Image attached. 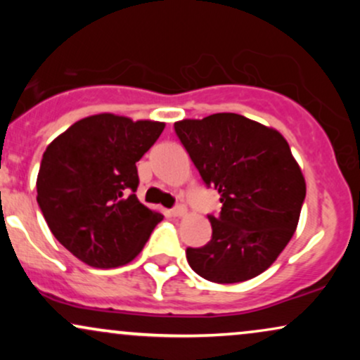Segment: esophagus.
<instances>
[{
	"label": "esophagus",
	"instance_id": "obj_1",
	"mask_svg": "<svg viewBox=\"0 0 360 360\" xmlns=\"http://www.w3.org/2000/svg\"><path fill=\"white\" fill-rule=\"evenodd\" d=\"M186 212H188V210H186L184 205H177L171 210V214H172V217H184Z\"/></svg>",
	"mask_w": 360,
	"mask_h": 360
}]
</instances>
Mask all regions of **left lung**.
<instances>
[{
    "label": "left lung",
    "instance_id": "8db88e82",
    "mask_svg": "<svg viewBox=\"0 0 360 360\" xmlns=\"http://www.w3.org/2000/svg\"><path fill=\"white\" fill-rule=\"evenodd\" d=\"M174 130L221 203L218 217L208 214L212 240L186 249L189 266L212 283L255 278L291 240L307 196L286 139L237 113L183 120Z\"/></svg>",
    "mask_w": 360,
    "mask_h": 360
}]
</instances>
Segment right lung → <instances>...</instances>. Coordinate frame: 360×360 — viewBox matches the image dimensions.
Instances as JSON below:
<instances>
[{
	"instance_id": "right-lung-1",
	"label": "right lung",
	"mask_w": 360,
	"mask_h": 360,
	"mask_svg": "<svg viewBox=\"0 0 360 360\" xmlns=\"http://www.w3.org/2000/svg\"><path fill=\"white\" fill-rule=\"evenodd\" d=\"M164 123L101 113L82 118L45 148L37 203L72 255L98 269L134 260L162 214L139 201L137 162Z\"/></svg>"
}]
</instances>
